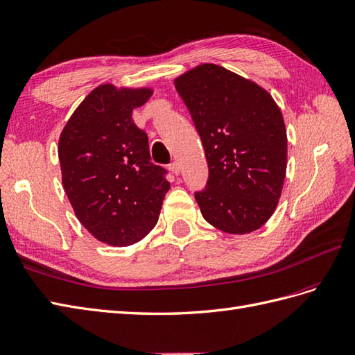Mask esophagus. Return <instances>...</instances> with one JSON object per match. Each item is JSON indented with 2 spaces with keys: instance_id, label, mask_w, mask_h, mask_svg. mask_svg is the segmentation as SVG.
Masks as SVG:
<instances>
[{
  "instance_id": "34e87169",
  "label": "esophagus",
  "mask_w": 355,
  "mask_h": 355,
  "mask_svg": "<svg viewBox=\"0 0 355 355\" xmlns=\"http://www.w3.org/2000/svg\"><path fill=\"white\" fill-rule=\"evenodd\" d=\"M169 171H171L174 175H178V174H180V165H178V163H177V162H172L171 165H169Z\"/></svg>"
}]
</instances>
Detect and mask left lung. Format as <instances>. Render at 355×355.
<instances>
[{"mask_svg":"<svg viewBox=\"0 0 355 355\" xmlns=\"http://www.w3.org/2000/svg\"><path fill=\"white\" fill-rule=\"evenodd\" d=\"M201 136L207 186L195 193L204 219L228 234L259 230L275 213L286 174L284 116L267 91L217 64L175 80Z\"/></svg>","mask_w":355,"mask_h":355,"instance_id":"obj_1","label":"left lung"}]
</instances>
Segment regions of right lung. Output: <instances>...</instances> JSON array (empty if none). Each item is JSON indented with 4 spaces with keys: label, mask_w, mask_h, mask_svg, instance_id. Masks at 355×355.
<instances>
[{
    "label": "right lung",
    "mask_w": 355,
    "mask_h": 355,
    "mask_svg": "<svg viewBox=\"0 0 355 355\" xmlns=\"http://www.w3.org/2000/svg\"><path fill=\"white\" fill-rule=\"evenodd\" d=\"M151 88H94L58 141L62 186L79 222L98 241L130 246L157 223L171 184L150 162L148 136L132 120Z\"/></svg>",
    "instance_id": "1"
}]
</instances>
